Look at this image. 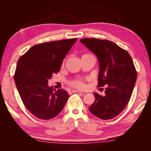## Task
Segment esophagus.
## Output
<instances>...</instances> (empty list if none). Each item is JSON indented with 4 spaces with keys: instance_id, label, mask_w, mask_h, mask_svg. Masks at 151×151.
Instances as JSON below:
<instances>
[{
    "instance_id": "esophagus-1",
    "label": "esophagus",
    "mask_w": 151,
    "mask_h": 151,
    "mask_svg": "<svg viewBox=\"0 0 151 151\" xmlns=\"http://www.w3.org/2000/svg\"><path fill=\"white\" fill-rule=\"evenodd\" d=\"M82 93V92L79 91L78 90H75V89H70L69 91V93Z\"/></svg>"
}]
</instances>
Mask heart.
I'll return each instance as SVG.
<instances>
[{
	"label": "heart",
	"instance_id": "obj_1",
	"mask_svg": "<svg viewBox=\"0 0 151 151\" xmlns=\"http://www.w3.org/2000/svg\"><path fill=\"white\" fill-rule=\"evenodd\" d=\"M71 85L74 86H75V87L80 88L85 87V84L83 83V82L81 80H77V81H73V83H71Z\"/></svg>",
	"mask_w": 151,
	"mask_h": 151
}]
</instances>
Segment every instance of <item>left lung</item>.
Instances as JSON below:
<instances>
[{
	"label": "left lung",
	"instance_id": "1",
	"mask_svg": "<svg viewBox=\"0 0 151 151\" xmlns=\"http://www.w3.org/2000/svg\"><path fill=\"white\" fill-rule=\"evenodd\" d=\"M80 41L95 54L99 65L98 87L106 85L104 96L94 93L88 109L103 120L113 119L127 106L137 81V71L129 53L106 40L83 39Z\"/></svg>",
	"mask_w": 151,
	"mask_h": 151
}]
</instances>
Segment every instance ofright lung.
Returning a JSON list of instances; mask_svg holds the SVG:
<instances>
[{"mask_svg":"<svg viewBox=\"0 0 151 151\" xmlns=\"http://www.w3.org/2000/svg\"><path fill=\"white\" fill-rule=\"evenodd\" d=\"M77 39L45 42L32 47L18 60L15 85L30 113L42 120L50 119L62 111L69 94L48 85L54 73L59 72L63 59Z\"/></svg>","mask_w":151,"mask_h":151,"instance_id":"right-lung-1","label":"right lung"}]
</instances>
